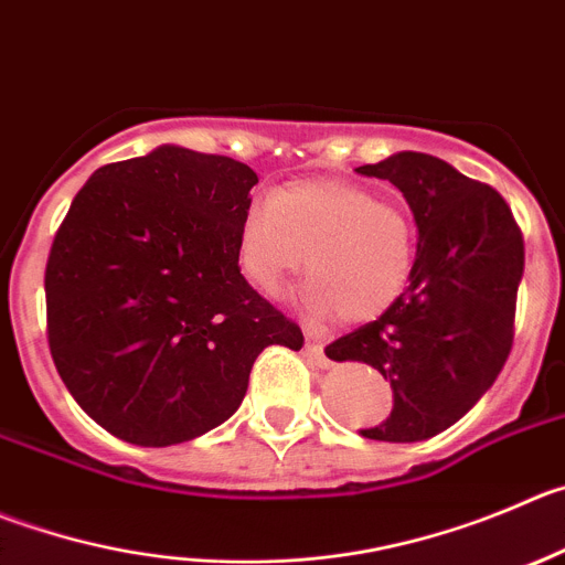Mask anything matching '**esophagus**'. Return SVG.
<instances>
[{"label": "esophagus", "instance_id": "1", "mask_svg": "<svg viewBox=\"0 0 565 565\" xmlns=\"http://www.w3.org/2000/svg\"><path fill=\"white\" fill-rule=\"evenodd\" d=\"M307 356L318 367H329V356L323 354V345H320V342L315 340V337H307Z\"/></svg>", "mask_w": 565, "mask_h": 565}]
</instances>
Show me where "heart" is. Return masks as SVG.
<instances>
[{
	"label": "heart",
	"instance_id": "b5f03b06",
	"mask_svg": "<svg viewBox=\"0 0 565 565\" xmlns=\"http://www.w3.org/2000/svg\"><path fill=\"white\" fill-rule=\"evenodd\" d=\"M415 256L418 231L407 211L340 178L298 181L250 200L236 234L239 270L258 292L276 298L307 265L309 312H342L351 323L379 318L407 292Z\"/></svg>",
	"mask_w": 565,
	"mask_h": 565
}]
</instances>
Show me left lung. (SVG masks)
I'll use <instances>...</instances> for the list:
<instances>
[{
  "mask_svg": "<svg viewBox=\"0 0 565 565\" xmlns=\"http://www.w3.org/2000/svg\"><path fill=\"white\" fill-rule=\"evenodd\" d=\"M407 198L418 256L407 292L373 323L326 348L334 362H365L393 387V413L362 437L415 443L462 418L497 382L513 348L524 239L497 189L426 152H395L360 167Z\"/></svg>",
  "mask_w": 565,
  "mask_h": 565,
  "instance_id": "8db88e82",
  "label": "left lung"
}]
</instances>
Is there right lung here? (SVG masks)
Returning a JSON list of instances; mask_svg holds the SVG:
<instances>
[{"label": "right lung", "instance_id": "right-lung-1", "mask_svg": "<svg viewBox=\"0 0 565 565\" xmlns=\"http://www.w3.org/2000/svg\"><path fill=\"white\" fill-rule=\"evenodd\" d=\"M247 163L161 145L105 163L46 262V334L63 384L119 440L175 446L228 420L267 345L303 334L239 273Z\"/></svg>", "mask_w": 565, "mask_h": 565}]
</instances>
